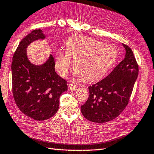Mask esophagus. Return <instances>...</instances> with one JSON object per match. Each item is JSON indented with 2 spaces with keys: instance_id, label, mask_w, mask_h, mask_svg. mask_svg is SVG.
Masks as SVG:
<instances>
[{
  "instance_id": "1",
  "label": "esophagus",
  "mask_w": 154,
  "mask_h": 154,
  "mask_svg": "<svg viewBox=\"0 0 154 154\" xmlns=\"http://www.w3.org/2000/svg\"><path fill=\"white\" fill-rule=\"evenodd\" d=\"M69 89L72 90H76L77 89V86L73 85V84H70L69 85Z\"/></svg>"
}]
</instances>
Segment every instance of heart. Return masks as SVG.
Masks as SVG:
<instances>
[{"label":"heart","mask_w":154,"mask_h":154,"mask_svg":"<svg viewBox=\"0 0 154 154\" xmlns=\"http://www.w3.org/2000/svg\"><path fill=\"white\" fill-rule=\"evenodd\" d=\"M117 59V51L109 43H103L91 38L77 36L67 42L66 51H60L57 56L56 68L66 77L74 68L79 77L86 82L100 79L112 68Z\"/></svg>","instance_id":"heart-1"}]
</instances>
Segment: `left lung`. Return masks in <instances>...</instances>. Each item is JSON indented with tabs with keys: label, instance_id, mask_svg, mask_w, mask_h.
Listing matches in <instances>:
<instances>
[{
	"label": "left lung",
	"instance_id": "left-lung-1",
	"mask_svg": "<svg viewBox=\"0 0 154 154\" xmlns=\"http://www.w3.org/2000/svg\"><path fill=\"white\" fill-rule=\"evenodd\" d=\"M122 45L125 50L124 60L107 77L88 87L89 97L81 110L89 121H111L119 116L128 104L139 66L131 48L124 43Z\"/></svg>",
	"mask_w": 154,
	"mask_h": 154
}]
</instances>
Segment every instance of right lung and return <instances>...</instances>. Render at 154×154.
<instances>
[{
	"instance_id": "right-lung-1",
	"label": "right lung",
	"mask_w": 154,
	"mask_h": 154,
	"mask_svg": "<svg viewBox=\"0 0 154 154\" xmlns=\"http://www.w3.org/2000/svg\"><path fill=\"white\" fill-rule=\"evenodd\" d=\"M45 38L41 29L32 31L19 43L11 63L14 100L23 114L37 121L47 120L56 114L59 98L68 90L66 81L55 72L52 55L41 65L32 64L28 58V46Z\"/></svg>"
}]
</instances>
